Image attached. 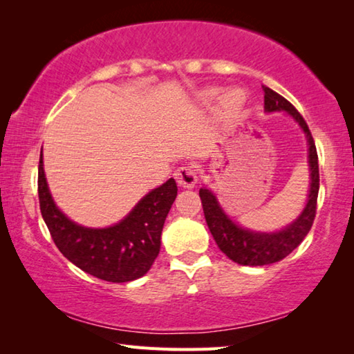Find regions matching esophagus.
Returning a JSON list of instances; mask_svg holds the SVG:
<instances>
[{
  "label": "esophagus",
  "mask_w": 354,
  "mask_h": 354,
  "mask_svg": "<svg viewBox=\"0 0 354 354\" xmlns=\"http://www.w3.org/2000/svg\"><path fill=\"white\" fill-rule=\"evenodd\" d=\"M173 176L184 189H194L196 183H198V176H196V170L194 167H179Z\"/></svg>",
  "instance_id": "34e87169"
}]
</instances>
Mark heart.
<instances>
[{
	"mask_svg": "<svg viewBox=\"0 0 354 354\" xmlns=\"http://www.w3.org/2000/svg\"><path fill=\"white\" fill-rule=\"evenodd\" d=\"M218 95H220L218 88H207L205 97L207 100H215ZM243 103H245V97H243V93L239 91V88H232V91H227L223 95V106L227 112V115H231V117L237 115V113L242 111Z\"/></svg>",
	"mask_w": 354,
	"mask_h": 354,
	"instance_id": "heart-1",
	"label": "heart"
}]
</instances>
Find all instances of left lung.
<instances>
[{
  "mask_svg": "<svg viewBox=\"0 0 354 354\" xmlns=\"http://www.w3.org/2000/svg\"><path fill=\"white\" fill-rule=\"evenodd\" d=\"M263 88V111L270 112H286L290 115L298 127L301 128L308 142V164H309V192L308 200L304 205L301 214L298 217L284 226L283 230L273 232L253 231L248 227H243L234 220H231L230 215L225 212V209L220 206L217 196L212 190L207 187L200 189V198L203 203V211H205L206 223L209 231L214 237L218 248L241 266H268V263L278 262L284 259L287 254H290L303 239L308 236L310 226L315 218L317 209V196H319V156L313 139V134L308 128L304 118L299 115V112L293 107L289 101L279 93L273 92L272 88L262 86Z\"/></svg>",
  "mask_w": 354,
  "mask_h": 354,
  "instance_id": "1",
  "label": "left lung"
}]
</instances>
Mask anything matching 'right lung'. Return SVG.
Returning a JSON list of instances; mask_svg holds the SVG:
<instances>
[{"label":"right lung","instance_id":"obj_1","mask_svg":"<svg viewBox=\"0 0 354 354\" xmlns=\"http://www.w3.org/2000/svg\"><path fill=\"white\" fill-rule=\"evenodd\" d=\"M178 187L170 178L143 196L127 217L107 227H87L70 220L53 200L44 154L39 160L40 211L59 251L82 272L111 283L142 278L159 254L160 234Z\"/></svg>","mask_w":354,"mask_h":354}]
</instances>
